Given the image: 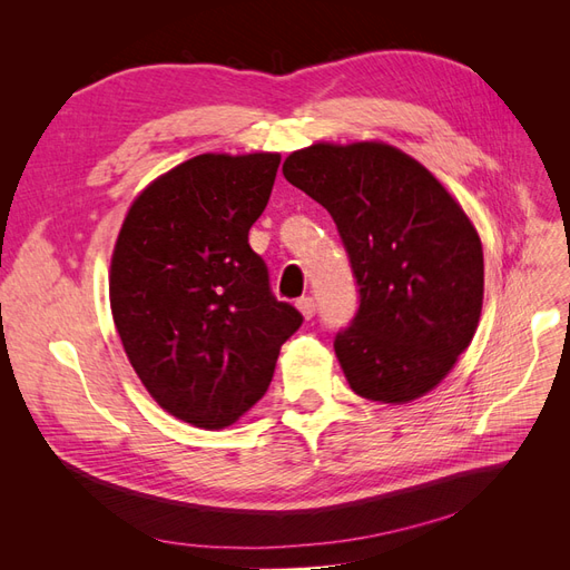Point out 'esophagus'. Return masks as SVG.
I'll list each match as a JSON object with an SVG mask.
<instances>
[{
    "label": "esophagus",
    "instance_id": "esophagus-1",
    "mask_svg": "<svg viewBox=\"0 0 570 570\" xmlns=\"http://www.w3.org/2000/svg\"><path fill=\"white\" fill-rule=\"evenodd\" d=\"M297 308H299V314H302L306 321L316 316V302H314V297H302V299H297Z\"/></svg>",
    "mask_w": 570,
    "mask_h": 570
}]
</instances>
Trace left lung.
I'll return each instance as SVG.
<instances>
[{
  "mask_svg": "<svg viewBox=\"0 0 570 570\" xmlns=\"http://www.w3.org/2000/svg\"><path fill=\"white\" fill-rule=\"evenodd\" d=\"M285 178L333 216L361 304L335 354L371 402L409 404L469 350L485 292L473 220L430 170L381 140L292 151Z\"/></svg>",
  "mask_w": 570,
  "mask_h": 570,
  "instance_id": "1",
  "label": "left lung"
}]
</instances>
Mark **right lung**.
Wrapping results in <instances>:
<instances>
[{
    "label": "right lung",
    "instance_id": "1",
    "mask_svg": "<svg viewBox=\"0 0 570 570\" xmlns=\"http://www.w3.org/2000/svg\"><path fill=\"white\" fill-rule=\"evenodd\" d=\"M281 154H199L154 178L118 230L109 302L130 366L164 411L220 430L266 394L302 325L249 247Z\"/></svg>",
    "mask_w": 570,
    "mask_h": 570
}]
</instances>
